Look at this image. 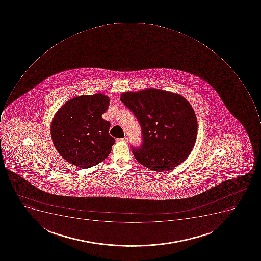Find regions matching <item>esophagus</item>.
Segmentation results:
<instances>
[{
    "instance_id": "obj_1",
    "label": "esophagus",
    "mask_w": 261,
    "mask_h": 261,
    "mask_svg": "<svg viewBox=\"0 0 261 261\" xmlns=\"http://www.w3.org/2000/svg\"><path fill=\"white\" fill-rule=\"evenodd\" d=\"M118 141L125 142V143H126V142H128V138L124 137V138H122V139H119V140H118Z\"/></svg>"
}]
</instances>
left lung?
<instances>
[{"label": "left lung", "instance_id": "1", "mask_svg": "<svg viewBox=\"0 0 261 261\" xmlns=\"http://www.w3.org/2000/svg\"><path fill=\"white\" fill-rule=\"evenodd\" d=\"M121 101L141 127L142 143L132 146L139 163L156 172L173 170L189 156L197 139V121L190 103L168 91L148 89L123 93Z\"/></svg>", "mask_w": 261, "mask_h": 261}]
</instances>
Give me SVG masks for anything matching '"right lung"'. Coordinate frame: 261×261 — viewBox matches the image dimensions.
Wrapping results in <instances>:
<instances>
[{
	"label": "right lung",
	"mask_w": 261,
	"mask_h": 261,
	"mask_svg": "<svg viewBox=\"0 0 261 261\" xmlns=\"http://www.w3.org/2000/svg\"><path fill=\"white\" fill-rule=\"evenodd\" d=\"M109 105V97L96 94L73 98L58 110L50 133L62 158L82 168L108 158L115 143L109 135L110 122L102 117Z\"/></svg>",
	"instance_id": "right-lung-1"
}]
</instances>
